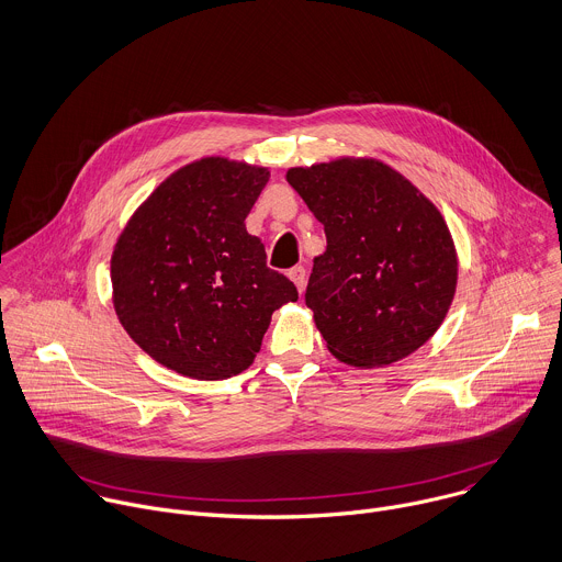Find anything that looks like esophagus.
<instances>
[{
  "label": "esophagus",
  "instance_id": "obj_1",
  "mask_svg": "<svg viewBox=\"0 0 562 562\" xmlns=\"http://www.w3.org/2000/svg\"><path fill=\"white\" fill-rule=\"evenodd\" d=\"M288 277L294 281V285H296V290L299 292H303V288H305V281H307V274H305V268L303 266H294L290 272H288Z\"/></svg>",
  "mask_w": 562,
  "mask_h": 562
}]
</instances>
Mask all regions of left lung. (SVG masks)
I'll list each match as a JSON object with an SVG mask.
<instances>
[{"instance_id": "8db88e82", "label": "left lung", "mask_w": 562, "mask_h": 562, "mask_svg": "<svg viewBox=\"0 0 562 562\" xmlns=\"http://www.w3.org/2000/svg\"><path fill=\"white\" fill-rule=\"evenodd\" d=\"M288 183L323 223L305 303L327 350L355 368L396 363L440 327L459 279L438 207L379 159L290 168Z\"/></svg>"}]
</instances>
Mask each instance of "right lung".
<instances>
[{
    "label": "right lung",
    "mask_w": 562,
    "mask_h": 562,
    "mask_svg": "<svg viewBox=\"0 0 562 562\" xmlns=\"http://www.w3.org/2000/svg\"><path fill=\"white\" fill-rule=\"evenodd\" d=\"M270 170L203 157L172 172L137 207L110 259L112 303L157 363L199 381L248 370L272 312L294 283L266 266L246 216Z\"/></svg>",
    "instance_id": "right-lung-1"
}]
</instances>
